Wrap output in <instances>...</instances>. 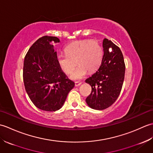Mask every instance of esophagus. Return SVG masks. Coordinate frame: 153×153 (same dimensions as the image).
<instances>
[{
    "instance_id": "obj_1",
    "label": "esophagus",
    "mask_w": 153,
    "mask_h": 153,
    "mask_svg": "<svg viewBox=\"0 0 153 153\" xmlns=\"http://www.w3.org/2000/svg\"><path fill=\"white\" fill-rule=\"evenodd\" d=\"M82 83V82H75V86H76V87H78V86H79Z\"/></svg>"
}]
</instances>
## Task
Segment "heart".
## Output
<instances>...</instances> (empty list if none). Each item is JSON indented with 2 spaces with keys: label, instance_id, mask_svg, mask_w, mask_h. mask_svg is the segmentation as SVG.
Returning a JSON list of instances; mask_svg holds the SVG:
<instances>
[{
  "label": "heart",
  "instance_id": "obj_1",
  "mask_svg": "<svg viewBox=\"0 0 153 153\" xmlns=\"http://www.w3.org/2000/svg\"><path fill=\"white\" fill-rule=\"evenodd\" d=\"M66 54L56 56L57 63L62 71L66 74L72 72L77 63L79 64L71 74L70 78L79 80L88 72L95 71L102 58V49L97 40L83 39L74 41L65 47Z\"/></svg>",
  "mask_w": 153,
  "mask_h": 153
}]
</instances>
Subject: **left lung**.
I'll return each mask as SVG.
<instances>
[{
    "instance_id": "left-lung-1",
    "label": "left lung",
    "mask_w": 153,
    "mask_h": 153,
    "mask_svg": "<svg viewBox=\"0 0 153 153\" xmlns=\"http://www.w3.org/2000/svg\"><path fill=\"white\" fill-rule=\"evenodd\" d=\"M103 57L98 70L85 80L92 91L86 102L91 108L101 110L108 108L118 99L125 76V63L121 50L111 41L102 42Z\"/></svg>"
}]
</instances>
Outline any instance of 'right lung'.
<instances>
[{
	"mask_svg": "<svg viewBox=\"0 0 153 153\" xmlns=\"http://www.w3.org/2000/svg\"><path fill=\"white\" fill-rule=\"evenodd\" d=\"M52 41L56 43L60 39L46 35L35 41L25 55L23 68L29 97L38 108L48 112L61 108L75 85L58 66Z\"/></svg>",
	"mask_w": 153,
	"mask_h": 153,
	"instance_id": "1",
	"label": "right lung"
}]
</instances>
